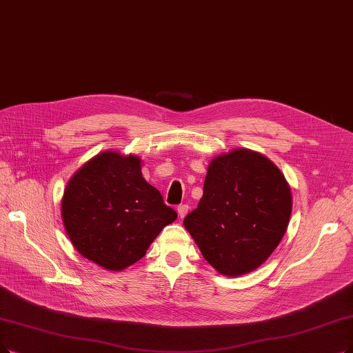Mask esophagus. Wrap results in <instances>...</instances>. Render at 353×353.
Here are the masks:
<instances>
[{"label":"esophagus","instance_id":"esophagus-1","mask_svg":"<svg viewBox=\"0 0 353 353\" xmlns=\"http://www.w3.org/2000/svg\"><path fill=\"white\" fill-rule=\"evenodd\" d=\"M178 216L181 217V219H184L185 216H187V213H188V210H190V207H188V204H181V205H178Z\"/></svg>","mask_w":353,"mask_h":353}]
</instances>
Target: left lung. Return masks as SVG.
<instances>
[{
  "mask_svg": "<svg viewBox=\"0 0 353 353\" xmlns=\"http://www.w3.org/2000/svg\"><path fill=\"white\" fill-rule=\"evenodd\" d=\"M291 210L283 172L258 152L234 149L210 162L203 199L184 225L211 266L239 276L271 256L287 232Z\"/></svg>",
  "mask_w": 353,
  "mask_h": 353,
  "instance_id": "1",
  "label": "left lung"
}]
</instances>
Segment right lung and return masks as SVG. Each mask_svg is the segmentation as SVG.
Wrapping results in <instances>:
<instances>
[{
  "label": "right lung",
  "mask_w": 353,
  "mask_h": 353,
  "mask_svg": "<svg viewBox=\"0 0 353 353\" xmlns=\"http://www.w3.org/2000/svg\"><path fill=\"white\" fill-rule=\"evenodd\" d=\"M140 166L134 154L103 152L78 169L63 192L62 220L70 242L108 271L142 259L154 237L178 217Z\"/></svg>",
  "instance_id": "right-lung-1"
}]
</instances>
